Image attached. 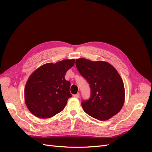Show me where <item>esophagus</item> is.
Returning a JSON list of instances; mask_svg holds the SVG:
<instances>
[{
    "label": "esophagus",
    "mask_w": 152,
    "mask_h": 152,
    "mask_svg": "<svg viewBox=\"0 0 152 152\" xmlns=\"http://www.w3.org/2000/svg\"><path fill=\"white\" fill-rule=\"evenodd\" d=\"M79 96H80V94H79V93H77V94L73 95V97L75 98H79Z\"/></svg>",
    "instance_id": "1"
}]
</instances>
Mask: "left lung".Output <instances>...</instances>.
I'll return each instance as SVG.
<instances>
[{
  "instance_id": "left-lung-1",
  "label": "left lung",
  "mask_w": 152,
  "mask_h": 152,
  "mask_svg": "<svg viewBox=\"0 0 152 152\" xmlns=\"http://www.w3.org/2000/svg\"><path fill=\"white\" fill-rule=\"evenodd\" d=\"M75 64L91 88V98L81 103L84 112L99 121L117 114L125 101V89L116 69L108 62L85 58L77 59Z\"/></svg>"
}]
</instances>
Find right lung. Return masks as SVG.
Instances as JSON below:
<instances>
[{"label":"right lung","instance_id":"1","mask_svg":"<svg viewBox=\"0 0 152 152\" xmlns=\"http://www.w3.org/2000/svg\"><path fill=\"white\" fill-rule=\"evenodd\" d=\"M75 59H64L40 66L31 73L25 88V102L29 111L40 118H50L65 108L72 97L70 82L65 79Z\"/></svg>","mask_w":152,"mask_h":152}]
</instances>
